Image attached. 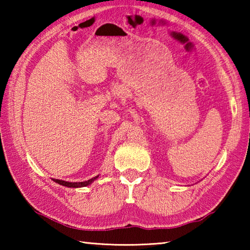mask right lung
Wrapping results in <instances>:
<instances>
[{
    "instance_id": "1",
    "label": "right lung",
    "mask_w": 250,
    "mask_h": 250,
    "mask_svg": "<svg viewBox=\"0 0 250 250\" xmlns=\"http://www.w3.org/2000/svg\"><path fill=\"white\" fill-rule=\"evenodd\" d=\"M98 177H99V175H97L95 177H92V179H90V180L83 181V182H67V181H62V180H58V179H53V181L56 182V183H58V184L62 185V186H67V188H83V186L90 185L92 182L98 179Z\"/></svg>"
}]
</instances>
